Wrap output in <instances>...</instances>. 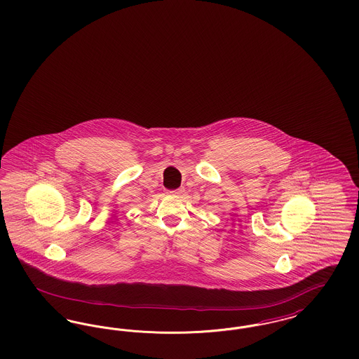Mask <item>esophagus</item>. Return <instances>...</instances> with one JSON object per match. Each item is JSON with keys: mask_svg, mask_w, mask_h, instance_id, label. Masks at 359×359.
<instances>
[{"mask_svg": "<svg viewBox=\"0 0 359 359\" xmlns=\"http://www.w3.org/2000/svg\"><path fill=\"white\" fill-rule=\"evenodd\" d=\"M171 192H172V194H182V192H184V187H180V188H177V189H173Z\"/></svg>", "mask_w": 359, "mask_h": 359, "instance_id": "34e87169", "label": "esophagus"}]
</instances>
